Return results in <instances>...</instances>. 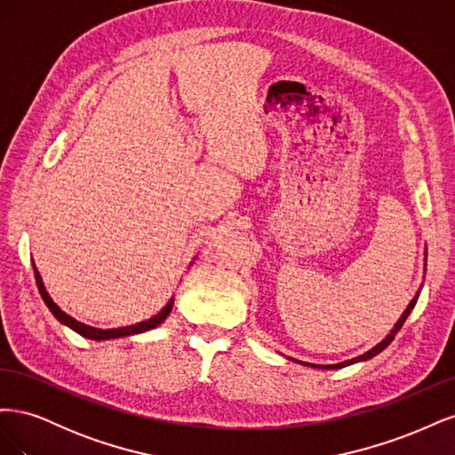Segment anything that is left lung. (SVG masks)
<instances>
[{
  "label": "left lung",
  "mask_w": 455,
  "mask_h": 455,
  "mask_svg": "<svg viewBox=\"0 0 455 455\" xmlns=\"http://www.w3.org/2000/svg\"><path fill=\"white\" fill-rule=\"evenodd\" d=\"M425 266H427V249H425ZM419 292H421V286H419V291L416 292V296L410 299V304L406 306V309L403 311V315L398 316V321L395 323V326L391 328V332L385 336L378 346H374L371 347L370 351H366V353H363V355H359V356H355V359H351V361H343V363H338V364H313V363H304V361H296V359H291V361H294V363H299V364H304V366H309V368H319V370H336V368H343V366H349V364H355V363H361V361H368V359H371V356H376L378 353H381L385 347L389 346V343L395 339V336H396V332L398 330L403 328V324H404V321L408 319V315L411 313V309H414V306H416V301H418V298H419Z\"/></svg>",
  "instance_id": "left-lung-1"
}]
</instances>
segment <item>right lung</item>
I'll return each instance as SVG.
<instances>
[{"mask_svg":"<svg viewBox=\"0 0 455 455\" xmlns=\"http://www.w3.org/2000/svg\"><path fill=\"white\" fill-rule=\"evenodd\" d=\"M196 259V258H194ZM194 264V261H191ZM189 264V266H191ZM32 267H34V275H36V284H37V291L41 294V298H44L45 306L49 307V311L52 313L54 319H57L60 324L72 328L74 332H77L79 336H84L87 339H94V341H104V339H116V338H125V336H134V334H142V332H148V330H154L157 328L161 323H164V319L171 315L172 311V306H174V296L167 301V306H164L157 315L151 316V319L148 321H142V323H136V324H131V326H121V328H96V326H89L85 323H81L77 319H74L72 315H68L66 311H62L57 304H54V299L49 296L47 288L44 284V279H41V275L36 267V264L32 261Z\"/></svg>","mask_w":455,"mask_h":455,"instance_id":"1","label":"right lung"}]
</instances>
